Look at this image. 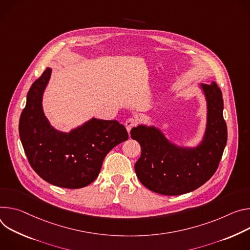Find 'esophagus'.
Instances as JSON below:
<instances>
[{
	"instance_id": "1",
	"label": "esophagus",
	"mask_w": 250,
	"mask_h": 250,
	"mask_svg": "<svg viewBox=\"0 0 250 250\" xmlns=\"http://www.w3.org/2000/svg\"><path fill=\"white\" fill-rule=\"evenodd\" d=\"M137 123H138L137 119H135V118H128L126 120V122H125V127H126L127 131L129 132L133 127H135L137 125Z\"/></svg>"
}]
</instances>
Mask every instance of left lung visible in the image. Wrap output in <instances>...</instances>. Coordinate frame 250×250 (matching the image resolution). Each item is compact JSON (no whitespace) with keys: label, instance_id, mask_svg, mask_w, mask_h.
Wrapping results in <instances>:
<instances>
[{"label":"left lung","instance_id":"obj_1","mask_svg":"<svg viewBox=\"0 0 250 250\" xmlns=\"http://www.w3.org/2000/svg\"><path fill=\"white\" fill-rule=\"evenodd\" d=\"M208 107L207 129L196 148L180 147L170 142L155 126L139 125L131 137L141 146L135 164L140 182L150 190L165 196H178L195 190L215 173L228 140L224 119V100L215 82L201 84Z\"/></svg>","mask_w":250,"mask_h":250}]
</instances>
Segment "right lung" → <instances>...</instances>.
I'll return each mask as SVG.
<instances>
[{"label":"right lung","mask_w":250,"mask_h":250,"mask_svg":"<svg viewBox=\"0 0 250 250\" xmlns=\"http://www.w3.org/2000/svg\"><path fill=\"white\" fill-rule=\"evenodd\" d=\"M50 74L46 67L27 92L20 117V138L30 165L42 179L61 188H80L98 177L105 156L128 140V133L116 120L96 118L68 133L54 129L42 103Z\"/></svg>","instance_id":"right-lung-1"}]
</instances>
